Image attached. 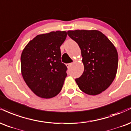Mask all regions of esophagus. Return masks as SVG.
Masks as SVG:
<instances>
[{
	"label": "esophagus",
	"instance_id": "1",
	"mask_svg": "<svg viewBox=\"0 0 131 131\" xmlns=\"http://www.w3.org/2000/svg\"><path fill=\"white\" fill-rule=\"evenodd\" d=\"M72 64H73V63H69V64H66V66L67 67V68L69 69L72 66Z\"/></svg>",
	"mask_w": 131,
	"mask_h": 131
}]
</instances>
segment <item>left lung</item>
I'll return each instance as SVG.
<instances>
[{"mask_svg":"<svg viewBox=\"0 0 131 131\" xmlns=\"http://www.w3.org/2000/svg\"><path fill=\"white\" fill-rule=\"evenodd\" d=\"M67 34L81 49L84 72L75 79L79 88L93 96L104 91L117 72L118 55L115 46L97 30H69Z\"/></svg>","mask_w":131,"mask_h":131,"instance_id":"obj_1","label":"left lung"}]
</instances>
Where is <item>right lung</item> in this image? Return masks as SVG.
Returning <instances> with one entry per match:
<instances>
[{"label": "right lung", "mask_w": 131, "mask_h": 131, "mask_svg": "<svg viewBox=\"0 0 131 131\" xmlns=\"http://www.w3.org/2000/svg\"><path fill=\"white\" fill-rule=\"evenodd\" d=\"M67 37L58 30L38 35L27 43L21 56V73L35 94L49 99L60 93L67 67L61 62L60 47Z\"/></svg>", "instance_id": "right-lung-1"}]
</instances>
